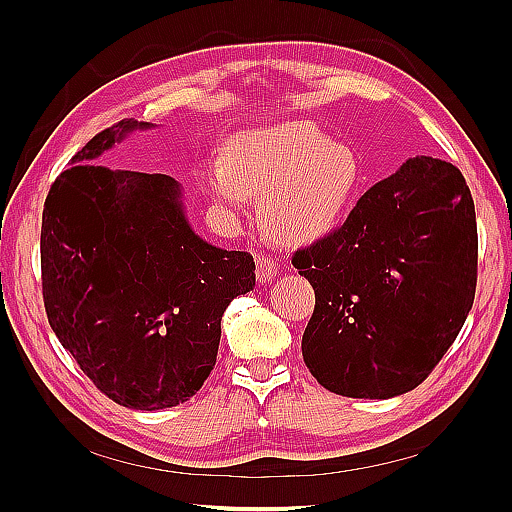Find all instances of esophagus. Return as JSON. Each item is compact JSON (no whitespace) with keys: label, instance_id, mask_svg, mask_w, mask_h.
<instances>
[{"label":"esophagus","instance_id":"obj_1","mask_svg":"<svg viewBox=\"0 0 512 512\" xmlns=\"http://www.w3.org/2000/svg\"><path fill=\"white\" fill-rule=\"evenodd\" d=\"M275 275H277L275 260L271 256H267L265 252H256V277H258V282H271Z\"/></svg>","mask_w":512,"mask_h":512}]
</instances>
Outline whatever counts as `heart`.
Wrapping results in <instances>:
<instances>
[{
	"label": "heart",
	"mask_w": 512,
	"mask_h": 512,
	"mask_svg": "<svg viewBox=\"0 0 512 512\" xmlns=\"http://www.w3.org/2000/svg\"><path fill=\"white\" fill-rule=\"evenodd\" d=\"M200 181L235 218L262 192L260 215L273 235L309 241L342 218L359 188L361 164L348 145L333 143L314 123L286 121L232 136L226 162H209Z\"/></svg>",
	"instance_id": "1"
}]
</instances>
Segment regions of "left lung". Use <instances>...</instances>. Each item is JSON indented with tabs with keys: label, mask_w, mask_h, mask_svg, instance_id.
Instances as JSON below:
<instances>
[{
	"label": "left lung",
	"mask_w": 512,
	"mask_h": 512,
	"mask_svg": "<svg viewBox=\"0 0 512 512\" xmlns=\"http://www.w3.org/2000/svg\"><path fill=\"white\" fill-rule=\"evenodd\" d=\"M316 292L303 361L331 393L416 389L453 346L476 292L474 200L453 164L416 156L292 256Z\"/></svg>",
	"instance_id": "8db88e82"
}]
</instances>
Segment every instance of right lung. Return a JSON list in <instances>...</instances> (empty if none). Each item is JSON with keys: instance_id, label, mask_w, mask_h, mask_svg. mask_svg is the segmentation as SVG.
Segmentation results:
<instances>
[{"instance_id": "right-lung-1", "label": "right lung", "mask_w": 512, "mask_h": 512, "mask_svg": "<svg viewBox=\"0 0 512 512\" xmlns=\"http://www.w3.org/2000/svg\"><path fill=\"white\" fill-rule=\"evenodd\" d=\"M149 126L123 119L76 151L40 230L51 329L100 393L134 410L183 404L203 386L228 303L256 286L250 254L190 228L173 177L91 164Z\"/></svg>"}]
</instances>
